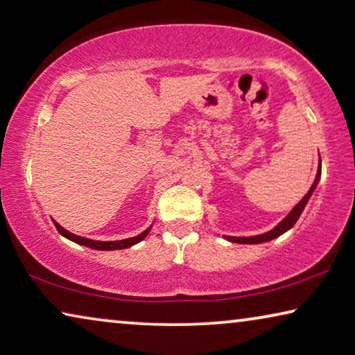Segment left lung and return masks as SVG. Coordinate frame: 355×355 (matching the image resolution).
<instances>
[{
    "label": "left lung",
    "instance_id": "left-lung-1",
    "mask_svg": "<svg viewBox=\"0 0 355 355\" xmlns=\"http://www.w3.org/2000/svg\"><path fill=\"white\" fill-rule=\"evenodd\" d=\"M320 173H322V161L319 159V167H317V175L315 180L313 183V187L309 188V191L304 194V198L300 200L298 204L295 205L292 209V211L285 216V218L280 221V223L276 226V228L268 231V232H263V234H258V236H250V237H236V236H223L225 239H228L230 242H234V244H263V242H269L272 239H276V237L282 236L284 232H287L290 228H293V225L296 223V220L300 218V215L303 214V210L306 207V204H308V200L311 196H313L314 189L317 187V183H319L320 180Z\"/></svg>",
    "mask_w": 355,
    "mask_h": 355
}]
</instances>
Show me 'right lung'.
<instances>
[{"mask_svg":"<svg viewBox=\"0 0 355 355\" xmlns=\"http://www.w3.org/2000/svg\"><path fill=\"white\" fill-rule=\"evenodd\" d=\"M52 221H54L57 231H59L63 237H67V239L76 242V244H79V245H86L89 248H94V250H121V248H129L132 245L139 244L140 241H144L145 237L148 236V232L151 231V226H150V228L145 230L144 232H141V234L135 236V237H129V239H123V241H108V242H105V241H92V239H87V237H81V236L71 234L70 231H67L65 228H62V226L57 223L55 220H52Z\"/></svg>","mask_w":355,"mask_h":355,"instance_id":"right-lung-1","label":"right lung"}]
</instances>
